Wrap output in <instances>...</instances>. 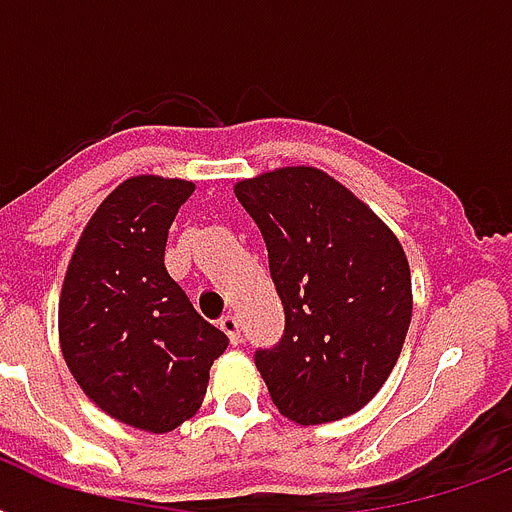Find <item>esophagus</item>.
Listing matches in <instances>:
<instances>
[{"label": "esophagus", "mask_w": 512, "mask_h": 512, "mask_svg": "<svg viewBox=\"0 0 512 512\" xmlns=\"http://www.w3.org/2000/svg\"><path fill=\"white\" fill-rule=\"evenodd\" d=\"M220 329H223L225 335H228V340H231L233 345H239L241 327H239V319H236V316H231V313H228V316H223V319H220Z\"/></svg>", "instance_id": "34e87169"}]
</instances>
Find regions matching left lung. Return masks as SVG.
I'll list each match as a JSON object with an SVG mask.
<instances>
[{"mask_svg": "<svg viewBox=\"0 0 512 512\" xmlns=\"http://www.w3.org/2000/svg\"><path fill=\"white\" fill-rule=\"evenodd\" d=\"M263 233L284 335L255 364L279 412L319 425L388 380L412 321L409 263L390 228L327 172L284 167L236 185Z\"/></svg>", "mask_w": 512, "mask_h": 512, "instance_id": "8db88e82", "label": "left lung"}]
</instances>
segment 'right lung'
Returning a JSON list of instances; mask_svg holds the SVG:
<instances>
[{
	"label": "right lung",
	"instance_id": "obj_1",
	"mask_svg": "<svg viewBox=\"0 0 512 512\" xmlns=\"http://www.w3.org/2000/svg\"><path fill=\"white\" fill-rule=\"evenodd\" d=\"M188 180L140 175L98 207L60 295V348L82 390L114 420L167 433L201 406L228 337L204 321L164 268Z\"/></svg>",
	"mask_w": 512,
	"mask_h": 512
}]
</instances>
